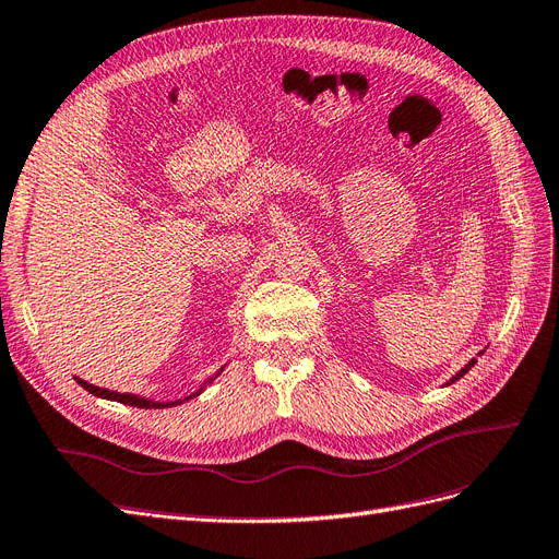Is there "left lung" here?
<instances>
[{"mask_svg": "<svg viewBox=\"0 0 559 559\" xmlns=\"http://www.w3.org/2000/svg\"><path fill=\"white\" fill-rule=\"evenodd\" d=\"M473 364H476V359H471V361H468V364H466V366H464V368L460 370V373H456V376H452V380H450L448 384H452V382H456V380H460V378H464V376L468 373V370H471V366H473Z\"/></svg>", "mask_w": 559, "mask_h": 559, "instance_id": "obj_1", "label": "left lung"}]
</instances>
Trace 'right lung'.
I'll return each mask as SVG.
<instances>
[{"instance_id":"right-lung-1","label":"right lung","mask_w":559,"mask_h":559,"mask_svg":"<svg viewBox=\"0 0 559 559\" xmlns=\"http://www.w3.org/2000/svg\"><path fill=\"white\" fill-rule=\"evenodd\" d=\"M218 373H222V370H218ZM216 373V376H218ZM214 376V378H216ZM214 378H210L207 382H202L200 384V389L198 392H193L191 396H186V399H179V401H151V399H144V396H138V394H121V392H109V389H103V386H95V384H91V382H86V380H81V378H74L83 389H86V392H91L93 396H99V399H111V401H118V403H126V405H134V408H173V405H179V403H183V401H189V399H193V396H198L202 389H205V384H210Z\"/></svg>"}]
</instances>
